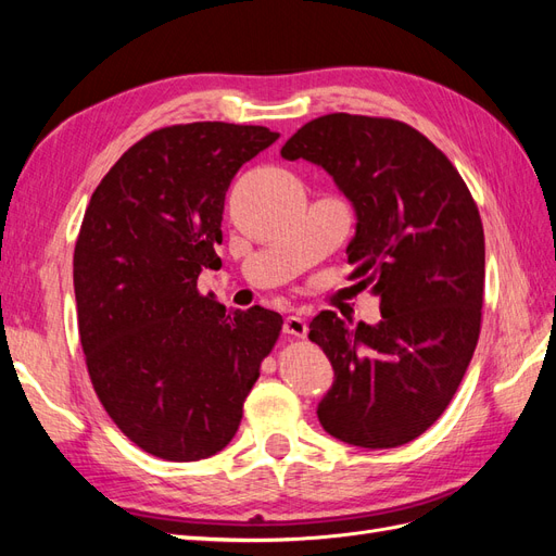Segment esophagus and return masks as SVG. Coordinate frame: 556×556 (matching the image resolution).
Returning a JSON list of instances; mask_svg holds the SVG:
<instances>
[{"instance_id": "obj_1", "label": "esophagus", "mask_w": 556, "mask_h": 556, "mask_svg": "<svg viewBox=\"0 0 556 556\" xmlns=\"http://www.w3.org/2000/svg\"><path fill=\"white\" fill-rule=\"evenodd\" d=\"M285 333L296 336V339H306V333H308L306 319L299 317V315H288V317H285Z\"/></svg>"}]
</instances>
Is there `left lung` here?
Wrapping results in <instances>:
<instances>
[{"instance_id":"obj_1","label":"left lung","mask_w":556,"mask_h":556,"mask_svg":"<svg viewBox=\"0 0 556 556\" xmlns=\"http://www.w3.org/2000/svg\"><path fill=\"white\" fill-rule=\"evenodd\" d=\"M280 155L319 164L352 201V288L380 296L374 327H350L333 311L311 319L308 339L336 374L319 425L357 447L410 443L450 406L478 345L484 231L476 199L443 150L392 117L319 115Z\"/></svg>"}]
</instances>
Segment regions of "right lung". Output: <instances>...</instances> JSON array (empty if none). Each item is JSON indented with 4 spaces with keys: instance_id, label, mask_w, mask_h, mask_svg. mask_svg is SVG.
<instances>
[{
    "instance_id": "1",
    "label": "right lung",
    "mask_w": 556,
    "mask_h": 556,
    "mask_svg": "<svg viewBox=\"0 0 556 556\" xmlns=\"http://www.w3.org/2000/svg\"><path fill=\"white\" fill-rule=\"evenodd\" d=\"M278 139L260 125L190 123L146 134L97 185L74 248L80 345L94 392L127 439L197 462L237 433L282 317L229 311L197 290L220 264L225 194Z\"/></svg>"
}]
</instances>
